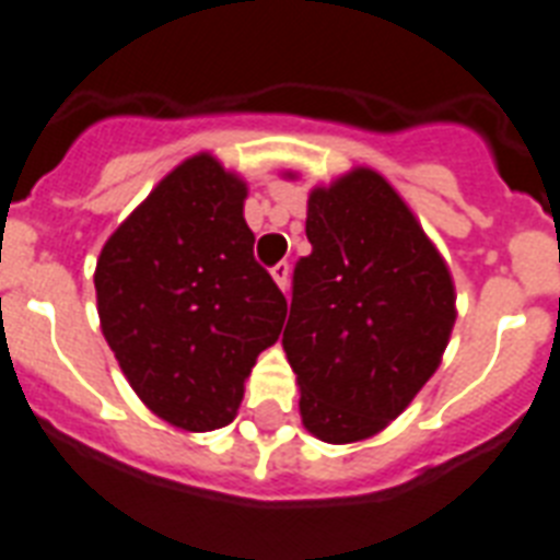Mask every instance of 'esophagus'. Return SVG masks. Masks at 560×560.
Returning <instances> with one entry per match:
<instances>
[{
    "label": "esophagus",
    "instance_id": "34e87169",
    "mask_svg": "<svg viewBox=\"0 0 560 560\" xmlns=\"http://www.w3.org/2000/svg\"><path fill=\"white\" fill-rule=\"evenodd\" d=\"M289 275H291V269H289V262H277L275 269H271V277H275V283L280 285V289H289Z\"/></svg>",
    "mask_w": 560,
    "mask_h": 560
}]
</instances>
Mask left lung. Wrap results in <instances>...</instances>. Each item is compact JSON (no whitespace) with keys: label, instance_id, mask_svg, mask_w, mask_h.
Segmentation results:
<instances>
[{"label":"left lung","instance_id":"left-lung-1","mask_svg":"<svg viewBox=\"0 0 560 560\" xmlns=\"http://www.w3.org/2000/svg\"><path fill=\"white\" fill-rule=\"evenodd\" d=\"M283 349L314 438L377 435L441 366L455 283L404 197L372 168L308 194Z\"/></svg>","mask_w":560,"mask_h":560}]
</instances>
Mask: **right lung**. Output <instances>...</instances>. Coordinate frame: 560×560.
I'll return each mask as SVG.
<instances>
[{
	"mask_svg": "<svg viewBox=\"0 0 560 560\" xmlns=\"http://www.w3.org/2000/svg\"><path fill=\"white\" fill-rule=\"evenodd\" d=\"M246 183L211 154L165 174L100 252L96 312L142 404L186 432L234 420L285 298L254 260Z\"/></svg>",
	"mask_w": 560,
	"mask_h": 560,
	"instance_id": "1",
	"label": "right lung"
}]
</instances>
